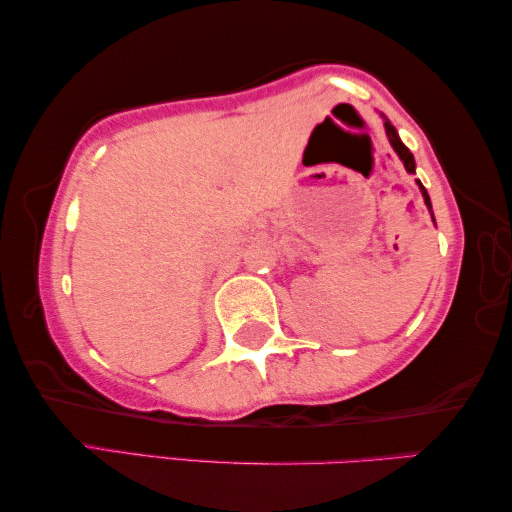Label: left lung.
<instances>
[{"instance_id": "left-lung-1", "label": "left lung", "mask_w": 512, "mask_h": 512, "mask_svg": "<svg viewBox=\"0 0 512 512\" xmlns=\"http://www.w3.org/2000/svg\"><path fill=\"white\" fill-rule=\"evenodd\" d=\"M385 133H388V140H390V145H392V149H395L397 152V156L401 158V161H404V167H406V172H410V174H415V158H413V154L408 152V147L404 145V142H401V138H399V133H397V129L392 127L390 124V120H385ZM417 186H420V190H422V197H424V204L429 206V211H431V199H429V192H426V188L422 186L420 183V179H417ZM431 217H433V213H431ZM435 222V220H433Z\"/></svg>"}]
</instances>
